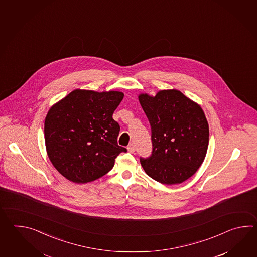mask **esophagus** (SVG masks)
Masks as SVG:
<instances>
[{"label": "esophagus", "instance_id": "obj_1", "mask_svg": "<svg viewBox=\"0 0 257 257\" xmlns=\"http://www.w3.org/2000/svg\"><path fill=\"white\" fill-rule=\"evenodd\" d=\"M127 151L128 153H133L135 152V146L133 143H131L128 146H127Z\"/></svg>", "mask_w": 257, "mask_h": 257}]
</instances>
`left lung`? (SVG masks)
Segmentation results:
<instances>
[{"mask_svg":"<svg viewBox=\"0 0 257 257\" xmlns=\"http://www.w3.org/2000/svg\"><path fill=\"white\" fill-rule=\"evenodd\" d=\"M140 104L152 126L153 153L141 158L150 177L164 185H177L201 166L208 151L209 130L199 104L176 89L156 95L140 93Z\"/></svg>","mask_w":257,"mask_h":257,"instance_id":"1","label":"left lung"}]
</instances>
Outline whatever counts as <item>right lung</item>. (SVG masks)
Segmentation results:
<instances>
[{
  "label": "right lung",
  "mask_w": 257,
  "mask_h": 257,
  "mask_svg": "<svg viewBox=\"0 0 257 257\" xmlns=\"http://www.w3.org/2000/svg\"><path fill=\"white\" fill-rule=\"evenodd\" d=\"M124 93L76 89L49 108L45 118L46 150L51 164L76 184L107 174L126 148L118 146L120 126L112 115Z\"/></svg>",
  "instance_id": "1"
}]
</instances>
